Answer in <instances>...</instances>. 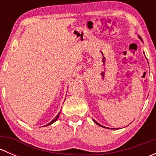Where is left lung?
Segmentation results:
<instances>
[{"mask_svg":"<svg viewBox=\"0 0 156 156\" xmlns=\"http://www.w3.org/2000/svg\"><path fill=\"white\" fill-rule=\"evenodd\" d=\"M138 37H139V38H140V40H141V41H142V39H141V37H140V36H138ZM93 120H94V119H93ZM94 122H95V123H96V124H97V125H100V126H101V127H103V125H100V124H99V123H97V122H96V121H94Z\"/></svg>","mask_w":156,"mask_h":156,"instance_id":"8db88e82","label":"left lung"}]
</instances>
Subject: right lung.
<instances>
[{
    "mask_svg": "<svg viewBox=\"0 0 156 156\" xmlns=\"http://www.w3.org/2000/svg\"><path fill=\"white\" fill-rule=\"evenodd\" d=\"M59 114H60V112H59V114H58V115H56V118H55V119H53V120H52V121H51V122H50V123H49V124H48V125H46V126H48V125H51V124H53V122H56V120H57V119H58V118H59Z\"/></svg>",
    "mask_w": 156,
    "mask_h": 156,
    "instance_id": "add662e5",
    "label": "right lung"
}]
</instances>
